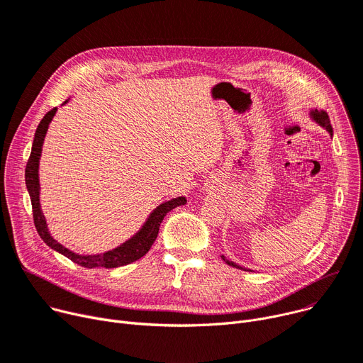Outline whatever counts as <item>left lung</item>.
I'll return each mask as SVG.
<instances>
[{"instance_id":"1","label":"left lung","mask_w":363,"mask_h":363,"mask_svg":"<svg viewBox=\"0 0 363 363\" xmlns=\"http://www.w3.org/2000/svg\"><path fill=\"white\" fill-rule=\"evenodd\" d=\"M309 116L312 118V121H315V123H317L318 125H321L323 128H325V130L328 131V134L333 137V128H331L330 118H328L327 112H324V111H317V109H311V111H309ZM222 258H223V261H226V264L232 265V267H235V269L245 270V272H252V270H248V269L240 267V265H238V264H236V262H233V261H229L225 255H222Z\"/></svg>"}]
</instances>
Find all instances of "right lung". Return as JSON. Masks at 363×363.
<instances>
[{"mask_svg": "<svg viewBox=\"0 0 363 363\" xmlns=\"http://www.w3.org/2000/svg\"><path fill=\"white\" fill-rule=\"evenodd\" d=\"M67 102L68 101H65L64 104H67ZM55 113H57V108L51 109L50 112H46V115L39 123L36 133H35V140L32 144V153H30V157L26 164V174H24V178H26V186H28L30 201H32L33 220H35V226H36L39 236L43 239V242L48 247L55 250L57 252L62 254L64 257L69 258L71 261H74L76 264H79V265H82V267H86V269H96V267L115 269V267H121V265H127L130 262L140 259L143 255H146L149 252V250L152 248L153 242L157 238L159 228H160L162 220L164 219V216L171 210H174L175 207L184 206L186 203V199L177 197V199L164 201L160 206H157L150 213L147 220L144 222L141 229L134 236H131L128 240H125L124 244H121L119 247H116L111 251H106L104 254H96V255H80V254L69 251L68 248H65L64 245L57 242V240L51 236L50 230H48V225H46L45 216L40 208V201H39V192H40L39 174H38L39 172V159L42 155V146H43V140H45L48 127H50Z\"/></svg>", "mask_w": 363, "mask_h": 363, "instance_id": "add662e5", "label": "right lung"}]
</instances>
